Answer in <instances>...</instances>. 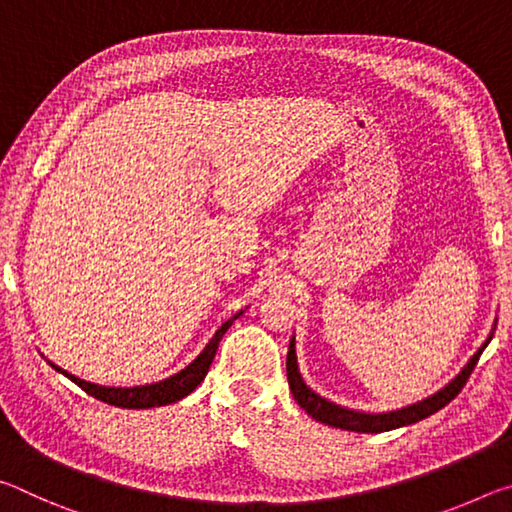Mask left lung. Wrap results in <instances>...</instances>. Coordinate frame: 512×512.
I'll return each instance as SVG.
<instances>
[{
  "label": "left lung",
  "instance_id": "obj_1",
  "mask_svg": "<svg viewBox=\"0 0 512 512\" xmlns=\"http://www.w3.org/2000/svg\"><path fill=\"white\" fill-rule=\"evenodd\" d=\"M490 339H492V332L488 334V339L483 341L481 348L472 354L470 361H467L461 368V372H458V375L449 381V384L440 388L438 393H433L429 397H424V400H420V402L402 406V409H395V411L366 413V411L348 409V406H341L336 402H329L323 395L311 391V388L305 384V379H302V375H300L298 354H296V336H293L289 343V354H287L289 388L293 393V400L300 404V409H305L311 418L323 422V424H329V427L357 431V433H381V431L409 427V424L420 422L424 418H429V415H433L436 411H440L443 406L452 402L458 393H461V388L465 386L467 377L472 375L476 361H479L481 352L485 350V345L490 343Z\"/></svg>",
  "mask_w": 512,
  "mask_h": 512
}]
</instances>
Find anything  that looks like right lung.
<instances>
[{
  "label": "right lung",
  "instance_id": "1",
  "mask_svg": "<svg viewBox=\"0 0 512 512\" xmlns=\"http://www.w3.org/2000/svg\"><path fill=\"white\" fill-rule=\"evenodd\" d=\"M248 309V307H246ZM244 314V309L237 311L235 316H230L225 323L216 329L214 336L207 341L205 348L201 350V354L192 361L187 363L183 370H178L176 375L164 377L160 381H153V384H144V386H101V384H92V381H85L81 377L72 375V372L63 370L56 363H51L47 359V363L60 375H65L67 379H72L76 386H81L85 393L97 397V400L119 406V409H153V406H167L178 400H183L192 391H196V386L201 384L205 379L207 370H210L214 354L219 350V341L223 339V334L228 332V327L235 323V320Z\"/></svg>",
  "mask_w": 512,
  "mask_h": 512
}]
</instances>
